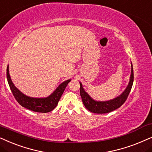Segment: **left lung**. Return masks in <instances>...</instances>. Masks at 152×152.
<instances>
[{
  "label": "left lung",
  "mask_w": 152,
  "mask_h": 152,
  "mask_svg": "<svg viewBox=\"0 0 152 152\" xmlns=\"http://www.w3.org/2000/svg\"><path fill=\"white\" fill-rule=\"evenodd\" d=\"M131 72L129 82L126 89L123 91L122 94L117 96L113 99L108 101H96L92 99L83 87V85L80 82V94L81 96L82 102L84 106L90 112L97 113V114H104L110 113L116 109L119 108L124 103L126 102L127 97L131 92L133 83V64L131 62Z\"/></svg>",
  "instance_id": "8db88e82"
}]
</instances>
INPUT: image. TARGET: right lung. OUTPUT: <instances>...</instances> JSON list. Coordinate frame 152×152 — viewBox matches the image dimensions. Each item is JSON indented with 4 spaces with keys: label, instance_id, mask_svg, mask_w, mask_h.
Wrapping results in <instances>:
<instances>
[{
    "label": "right lung",
    "instance_id": "1",
    "mask_svg": "<svg viewBox=\"0 0 152 152\" xmlns=\"http://www.w3.org/2000/svg\"><path fill=\"white\" fill-rule=\"evenodd\" d=\"M7 79L14 96L21 106L34 112L44 113L50 112L56 108L66 86L71 81V79H68L62 82L49 96L35 98L24 94L14 85L9 73V65H7Z\"/></svg>",
    "mask_w": 152,
    "mask_h": 152
}]
</instances>
